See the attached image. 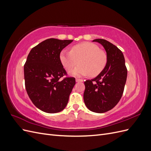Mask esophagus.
Masks as SVG:
<instances>
[{"instance_id":"obj_1","label":"esophagus","mask_w":151,"mask_h":151,"mask_svg":"<svg viewBox=\"0 0 151 151\" xmlns=\"http://www.w3.org/2000/svg\"><path fill=\"white\" fill-rule=\"evenodd\" d=\"M76 81L77 82V83H79V82H83V79H76Z\"/></svg>"}]
</instances>
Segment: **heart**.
I'll use <instances>...</instances> for the list:
<instances>
[{"mask_svg":"<svg viewBox=\"0 0 151 151\" xmlns=\"http://www.w3.org/2000/svg\"><path fill=\"white\" fill-rule=\"evenodd\" d=\"M59 58L62 65L68 72L72 70L79 60L80 65L72 72V74L75 76H97L104 69L107 63L106 55L100 50L97 45L91 42L74 45L70 52L62 50Z\"/></svg>","mask_w":151,"mask_h":151,"instance_id":"b5f03b06","label":"heart"}]
</instances>
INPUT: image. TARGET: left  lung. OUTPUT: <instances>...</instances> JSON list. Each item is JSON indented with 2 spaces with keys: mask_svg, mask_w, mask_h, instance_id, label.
I'll list each match as a JSON object with an SVG mask.
<instances>
[{
  "mask_svg": "<svg viewBox=\"0 0 151 151\" xmlns=\"http://www.w3.org/2000/svg\"><path fill=\"white\" fill-rule=\"evenodd\" d=\"M106 52L107 63L95 78L84 82V101L86 107L95 113L110 110L119 102L127 77L125 60L121 50L108 41L96 39Z\"/></svg>",
  "mask_w": 151,
  "mask_h": 151,
  "instance_id": "left-lung-1",
  "label": "left lung"
}]
</instances>
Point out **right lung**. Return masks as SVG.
I'll return each mask as SVG.
<instances>
[{"instance_id": "add662e5", "label": "right lung", "mask_w": 151, "mask_h": 151, "mask_svg": "<svg viewBox=\"0 0 151 151\" xmlns=\"http://www.w3.org/2000/svg\"><path fill=\"white\" fill-rule=\"evenodd\" d=\"M73 42L50 38L31 50L24 66L25 86L29 98L40 110L62 111L76 84L74 77L60 80L66 74L60 61L62 50Z\"/></svg>"}]
</instances>
